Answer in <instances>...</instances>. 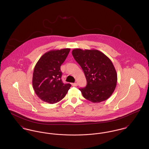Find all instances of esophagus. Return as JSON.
I'll return each mask as SVG.
<instances>
[{
  "label": "esophagus",
  "mask_w": 149,
  "mask_h": 149,
  "mask_svg": "<svg viewBox=\"0 0 149 149\" xmlns=\"http://www.w3.org/2000/svg\"><path fill=\"white\" fill-rule=\"evenodd\" d=\"M71 85H72V86H77L78 84H77V83H72V84H71Z\"/></svg>",
  "instance_id": "34e87169"
}]
</instances>
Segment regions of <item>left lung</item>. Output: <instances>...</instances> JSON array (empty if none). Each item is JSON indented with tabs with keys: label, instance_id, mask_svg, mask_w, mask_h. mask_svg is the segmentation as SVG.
<instances>
[{
	"label": "left lung",
	"instance_id": "left-lung-1",
	"mask_svg": "<svg viewBox=\"0 0 149 149\" xmlns=\"http://www.w3.org/2000/svg\"><path fill=\"white\" fill-rule=\"evenodd\" d=\"M72 56L84 72L87 84L79 88L85 99L100 103L109 98L116 88L117 74L111 60L97 50L76 49Z\"/></svg>",
	"mask_w": 149,
	"mask_h": 149
}]
</instances>
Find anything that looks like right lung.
Returning <instances> with one entry per match:
<instances>
[{
  "mask_svg": "<svg viewBox=\"0 0 149 149\" xmlns=\"http://www.w3.org/2000/svg\"><path fill=\"white\" fill-rule=\"evenodd\" d=\"M70 49L51 50L44 54L36 64L32 85L36 95L46 103L54 104L63 99L70 84L61 80V64L68 56Z\"/></svg>",
  "mask_w": 149,
  "mask_h": 149,
  "instance_id": "add662e5",
  "label": "right lung"
}]
</instances>
